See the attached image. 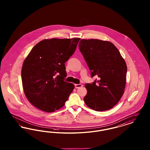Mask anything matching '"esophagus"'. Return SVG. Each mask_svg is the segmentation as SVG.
I'll list each match as a JSON object with an SVG mask.
<instances>
[{"mask_svg": "<svg viewBox=\"0 0 150 150\" xmlns=\"http://www.w3.org/2000/svg\"><path fill=\"white\" fill-rule=\"evenodd\" d=\"M75 88L78 89V88H81V87H82V86H83V85H82V84H75Z\"/></svg>", "mask_w": 150, "mask_h": 150, "instance_id": "34e87169", "label": "esophagus"}]
</instances>
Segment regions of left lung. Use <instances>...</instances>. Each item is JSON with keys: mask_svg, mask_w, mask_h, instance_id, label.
<instances>
[{"mask_svg": "<svg viewBox=\"0 0 150 150\" xmlns=\"http://www.w3.org/2000/svg\"><path fill=\"white\" fill-rule=\"evenodd\" d=\"M79 47L92 77L100 78L85 85L87 94L84 100L86 106L96 111L112 108L124 93L127 71L125 60L114 44L108 41L81 39Z\"/></svg>", "mask_w": 150, "mask_h": 150, "instance_id": "1", "label": "left lung"}]
</instances>
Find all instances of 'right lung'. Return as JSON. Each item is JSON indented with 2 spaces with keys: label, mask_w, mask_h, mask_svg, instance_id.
Listing matches in <instances>:
<instances>
[{
  "label": "right lung",
  "mask_w": 150,
  "mask_h": 150,
  "mask_svg": "<svg viewBox=\"0 0 150 150\" xmlns=\"http://www.w3.org/2000/svg\"><path fill=\"white\" fill-rule=\"evenodd\" d=\"M80 38L44 39L25 59L21 70L23 92L37 108L52 112L64 105L75 86L64 81V63L75 52Z\"/></svg>",
  "instance_id": "add662e5"
}]
</instances>
